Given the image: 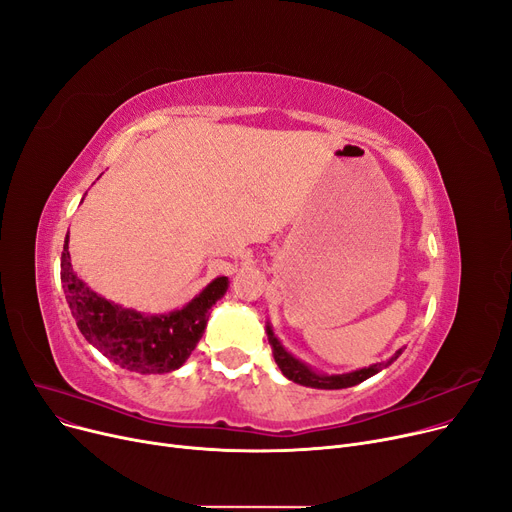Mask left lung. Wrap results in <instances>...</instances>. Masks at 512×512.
I'll return each instance as SVG.
<instances>
[{"label":"left lung","mask_w":512,"mask_h":512,"mask_svg":"<svg viewBox=\"0 0 512 512\" xmlns=\"http://www.w3.org/2000/svg\"><path fill=\"white\" fill-rule=\"evenodd\" d=\"M265 332H267V340H270L272 344V351H274V359L280 367V371L286 375V378L294 384H301V386H307V388H319V390H340V388H351V386H357L361 382H365L367 378H371V375L380 373L382 369H386L388 365H392L405 348H398V351L384 363H375V365H369V367H363V369H357V371H351V373H338V375H326V373H317L315 369H311L307 363L299 361L297 357H292L286 348L282 346V342L276 338L270 321H267L265 326Z\"/></svg>","instance_id":"left-lung-1"}]
</instances>
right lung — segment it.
<instances>
[{"label": "right lung", "mask_w": 512, "mask_h": 512, "mask_svg": "<svg viewBox=\"0 0 512 512\" xmlns=\"http://www.w3.org/2000/svg\"><path fill=\"white\" fill-rule=\"evenodd\" d=\"M62 251V286L76 326L89 344L116 365L137 373H170L184 365L201 340L209 311L226 290L228 278L209 282L182 309L147 315L103 299L76 276L68 253Z\"/></svg>", "instance_id": "right-lung-1"}]
</instances>
